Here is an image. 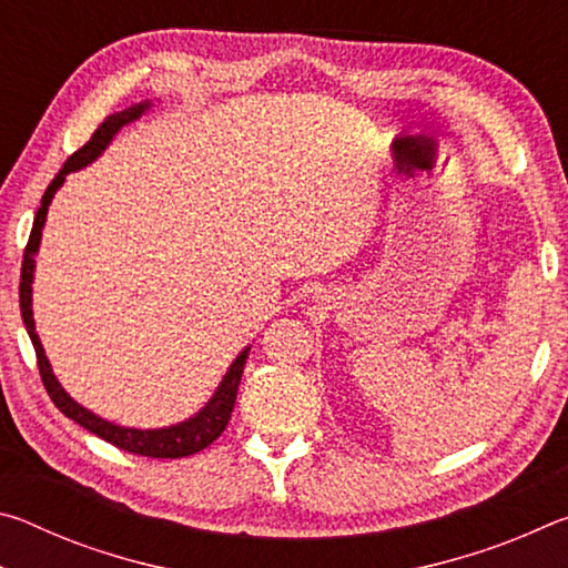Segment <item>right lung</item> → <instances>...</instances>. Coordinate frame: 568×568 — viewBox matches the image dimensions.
<instances>
[{
	"label": "right lung",
	"instance_id": "1",
	"mask_svg": "<svg viewBox=\"0 0 568 568\" xmlns=\"http://www.w3.org/2000/svg\"><path fill=\"white\" fill-rule=\"evenodd\" d=\"M148 108H150V102H140V104H134V108L110 114V118L104 120L98 130H94V134L88 140V145H82L80 150L74 152V155L67 158L64 168L57 172V178L50 182V185H47L44 195H42V205L34 215L30 240H27V247H24L22 275H19V307H22L24 328H27V333H30L32 345H34L37 368H40L44 388H47V393H50L54 406L60 408L67 418L80 423L82 428H88L90 434L100 436L102 440H108V444L128 450V454L150 456V458H182V456H192V454H197V450L207 448L225 430L227 420H230V413H233V406H235L237 386H240V378H243V368H245L250 348H245L233 361L230 371L225 373L223 383L217 386L215 396L205 403V408L200 410L197 416L182 420V423H178V426L155 428V430H140V428L114 426V423L94 416L92 410H88L84 406H80V403L67 396L64 388L60 386V381L54 378V373L50 368V361H47V355H44L40 335L34 333V318H32L34 255H37V247H40V240H42L47 207H50L57 187H60L64 182L67 172H74V170H80L84 165H90L92 160H98L102 155V150L110 145V140L120 132V128H124V124L132 122V120H138Z\"/></svg>",
	"mask_w": 568,
	"mask_h": 568
}]
</instances>
